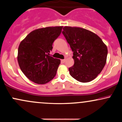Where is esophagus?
Wrapping results in <instances>:
<instances>
[{
	"instance_id": "esophagus-1",
	"label": "esophagus",
	"mask_w": 122,
	"mask_h": 122,
	"mask_svg": "<svg viewBox=\"0 0 122 122\" xmlns=\"http://www.w3.org/2000/svg\"><path fill=\"white\" fill-rule=\"evenodd\" d=\"M61 62L62 63H64L66 61V59H64V60H61Z\"/></svg>"
}]
</instances>
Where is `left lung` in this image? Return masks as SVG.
I'll return each instance as SVG.
<instances>
[{"label":"left lung","instance_id":"1","mask_svg":"<svg viewBox=\"0 0 122 122\" xmlns=\"http://www.w3.org/2000/svg\"><path fill=\"white\" fill-rule=\"evenodd\" d=\"M62 34L73 52L75 63L69 68L70 75L80 82L91 81L106 65V45L97 35L83 28L65 26Z\"/></svg>","mask_w":122,"mask_h":122}]
</instances>
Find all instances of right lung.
I'll return each mask as SVG.
<instances>
[{"instance_id":"1","label":"right lung","mask_w":122,"mask_h":122,"mask_svg":"<svg viewBox=\"0 0 122 122\" xmlns=\"http://www.w3.org/2000/svg\"><path fill=\"white\" fill-rule=\"evenodd\" d=\"M63 26L38 29L32 31L19 45L17 60L22 72L28 79L38 84H45L56 75L60 60L50 56L54 41Z\"/></svg>"}]
</instances>
